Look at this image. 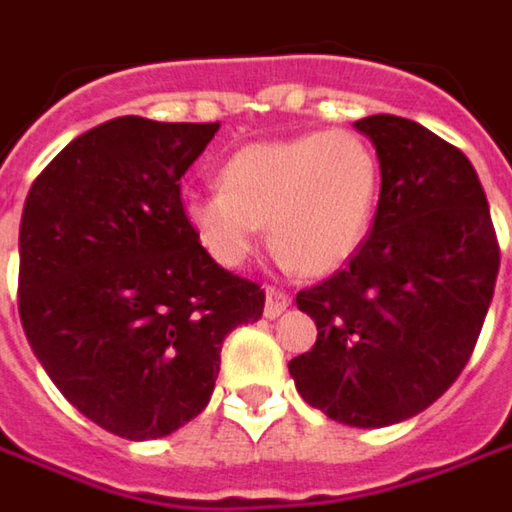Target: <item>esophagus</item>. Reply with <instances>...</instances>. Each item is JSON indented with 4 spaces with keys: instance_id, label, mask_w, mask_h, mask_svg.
I'll return each mask as SVG.
<instances>
[{
    "instance_id": "34e87169",
    "label": "esophagus",
    "mask_w": 512,
    "mask_h": 512,
    "mask_svg": "<svg viewBox=\"0 0 512 512\" xmlns=\"http://www.w3.org/2000/svg\"><path fill=\"white\" fill-rule=\"evenodd\" d=\"M293 304V298H290V293L287 290H281V287H267L264 290V315L267 318H279L281 312L287 310Z\"/></svg>"
}]
</instances>
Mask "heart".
<instances>
[{
    "mask_svg": "<svg viewBox=\"0 0 512 512\" xmlns=\"http://www.w3.org/2000/svg\"><path fill=\"white\" fill-rule=\"evenodd\" d=\"M383 166L352 129L250 143L219 168V191L191 194L185 222L216 262L239 267L270 225L273 248L307 276L344 267L372 231Z\"/></svg>",
    "mask_w": 512,
    "mask_h": 512,
    "instance_id": "obj_1",
    "label": "heart"
}]
</instances>
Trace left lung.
Listing matches in <instances>:
<instances>
[{
    "label": "left lung",
    "mask_w": 512,
    "mask_h": 512,
    "mask_svg": "<svg viewBox=\"0 0 512 512\" xmlns=\"http://www.w3.org/2000/svg\"><path fill=\"white\" fill-rule=\"evenodd\" d=\"M383 180L372 233L344 270L296 296L318 341L290 360L298 394L327 417L383 428L420 414L471 360L499 239L471 160L394 115L355 120Z\"/></svg>",
    "instance_id": "left-lung-1"
}]
</instances>
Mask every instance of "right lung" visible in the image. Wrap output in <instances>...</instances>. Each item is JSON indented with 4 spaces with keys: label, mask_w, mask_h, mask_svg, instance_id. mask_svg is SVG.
<instances>
[{
    "label": "right lung",
    "mask_w": 512,
    "mask_h": 512,
    "mask_svg": "<svg viewBox=\"0 0 512 512\" xmlns=\"http://www.w3.org/2000/svg\"><path fill=\"white\" fill-rule=\"evenodd\" d=\"M219 123L106 120L47 163L24 200L19 318L84 417L157 440L208 406L222 341L259 321L264 290L211 259L180 177Z\"/></svg>",
    "instance_id": "add662e5"
}]
</instances>
